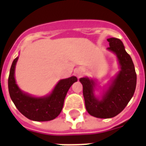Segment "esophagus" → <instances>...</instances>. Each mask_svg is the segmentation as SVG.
Instances as JSON below:
<instances>
[{"label":"esophagus","mask_w":146,"mask_h":146,"mask_svg":"<svg viewBox=\"0 0 146 146\" xmlns=\"http://www.w3.org/2000/svg\"><path fill=\"white\" fill-rule=\"evenodd\" d=\"M82 71H80H80H77V72H76V73H77V75H78V76H81V74H82Z\"/></svg>","instance_id":"obj_1"}]
</instances>
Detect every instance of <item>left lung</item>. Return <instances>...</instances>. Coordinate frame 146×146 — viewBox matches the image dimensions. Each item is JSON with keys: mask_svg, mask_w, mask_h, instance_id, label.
Returning a JSON list of instances; mask_svg holds the SVG:
<instances>
[{"mask_svg": "<svg viewBox=\"0 0 146 146\" xmlns=\"http://www.w3.org/2000/svg\"><path fill=\"white\" fill-rule=\"evenodd\" d=\"M108 50L116 54L120 71L99 100L94 95L95 83L88 77L80 79L83 85V95L88 113L98 118H112L122 112L135 93L137 75L131 58L125 51L122 41L118 38L107 39Z\"/></svg>", "mask_w": 146, "mask_h": 146, "instance_id": "obj_1", "label": "left lung"}]
</instances>
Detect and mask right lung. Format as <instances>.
<instances>
[{
    "label": "right lung",
    "mask_w": 146,
    "mask_h": 146,
    "mask_svg": "<svg viewBox=\"0 0 146 146\" xmlns=\"http://www.w3.org/2000/svg\"><path fill=\"white\" fill-rule=\"evenodd\" d=\"M19 58L11 64L8 76V91L11 100L18 110L28 119L34 121H48L56 118L62 110L67 92L73 83L77 81L76 76L58 81L51 95L36 98L26 94L19 88L15 80V68Z\"/></svg>",
    "instance_id": "obj_1"
}]
</instances>
